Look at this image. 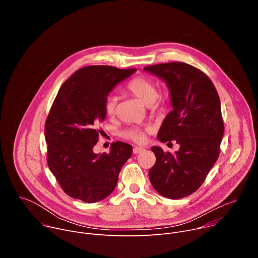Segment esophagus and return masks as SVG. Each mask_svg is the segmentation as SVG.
Listing matches in <instances>:
<instances>
[{"instance_id":"34e87169","label":"esophagus","mask_w":258,"mask_h":258,"mask_svg":"<svg viewBox=\"0 0 258 258\" xmlns=\"http://www.w3.org/2000/svg\"><path fill=\"white\" fill-rule=\"evenodd\" d=\"M144 150H145V149H144V148H142V147H135L134 150H133V152H134V154H139V153L143 152Z\"/></svg>"}]
</instances>
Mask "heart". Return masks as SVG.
I'll return each mask as SVG.
<instances>
[{"instance_id":"heart-1","label":"heart","mask_w":258,"mask_h":258,"mask_svg":"<svg viewBox=\"0 0 258 258\" xmlns=\"http://www.w3.org/2000/svg\"><path fill=\"white\" fill-rule=\"evenodd\" d=\"M125 90L128 94L140 99L145 105L151 106L152 108L159 107V104L157 103L159 91L156 84L151 79L146 77H136L127 83ZM117 104L118 98L115 95H110L107 97L105 102V110L108 115H114L116 113ZM121 135L125 139L132 140L136 143H142L145 141L144 132L137 127L127 128L123 131Z\"/></svg>"}]
</instances>
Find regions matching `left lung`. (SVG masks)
<instances>
[{"label": "left lung", "mask_w": 258, "mask_h": 258, "mask_svg": "<svg viewBox=\"0 0 258 258\" xmlns=\"http://www.w3.org/2000/svg\"><path fill=\"white\" fill-rule=\"evenodd\" d=\"M144 70L164 81L170 95L172 110L157 139L179 145L174 154L152 147L156 162L149 170V178L161 196L180 199L200 188L219 155L224 136L219 97L205 73L190 64L162 63Z\"/></svg>", "instance_id": "obj_1"}]
</instances>
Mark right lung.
I'll use <instances>...</instances> for the list:
<instances>
[{"instance_id":"obj_1","label":"right lung","mask_w":258,"mask_h":258,"mask_svg":"<svg viewBox=\"0 0 258 258\" xmlns=\"http://www.w3.org/2000/svg\"><path fill=\"white\" fill-rule=\"evenodd\" d=\"M137 69L86 66L61 86L45 124L48 165L63 191L87 203L101 201L113 192L133 147L113 143L110 152L96 154L98 124L106 117L109 93Z\"/></svg>"}]
</instances>
